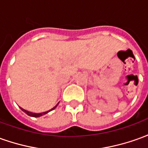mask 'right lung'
I'll list each match as a JSON object with an SVG mask.
<instances>
[{"label": "right lung", "instance_id": "add662e5", "mask_svg": "<svg viewBox=\"0 0 148 148\" xmlns=\"http://www.w3.org/2000/svg\"><path fill=\"white\" fill-rule=\"evenodd\" d=\"M58 103L57 104L56 106H54V107H53L51 110H48V111H45V112H42V113H34V112H31V111H28V110H25V109H23V108H21V107H20L21 109V110L22 111H24L25 113L26 114H28L29 116H31V117H41V116H42V115H44V114H47L48 112H49V111H51V110H53V109H55L57 107V106L58 105Z\"/></svg>", "mask_w": 148, "mask_h": 148}]
</instances>
